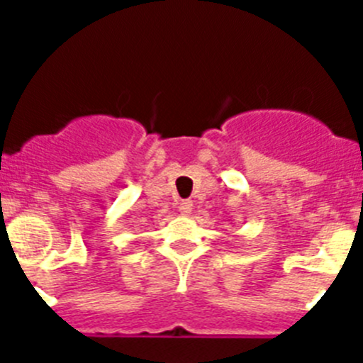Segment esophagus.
<instances>
[{
	"mask_svg": "<svg viewBox=\"0 0 363 363\" xmlns=\"http://www.w3.org/2000/svg\"><path fill=\"white\" fill-rule=\"evenodd\" d=\"M178 211L182 214H184V216H189V214H191V211H192V201L191 200L179 201V203H178Z\"/></svg>",
	"mask_w": 363,
	"mask_h": 363,
	"instance_id": "34e87169",
	"label": "esophagus"
}]
</instances>
